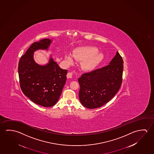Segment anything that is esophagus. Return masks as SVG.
Masks as SVG:
<instances>
[{"instance_id": "1", "label": "esophagus", "mask_w": 154, "mask_h": 154, "mask_svg": "<svg viewBox=\"0 0 154 154\" xmlns=\"http://www.w3.org/2000/svg\"><path fill=\"white\" fill-rule=\"evenodd\" d=\"M72 73H71V72H68V73H67V75H66L67 78H72Z\"/></svg>"}]
</instances>
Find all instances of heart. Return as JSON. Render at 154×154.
<instances>
[{
  "mask_svg": "<svg viewBox=\"0 0 154 154\" xmlns=\"http://www.w3.org/2000/svg\"><path fill=\"white\" fill-rule=\"evenodd\" d=\"M74 58L82 61V68L87 71L92 70L96 68L103 58V54L99 53L98 48L91 46L81 47L76 48L73 54L66 53V60L69 64L73 63Z\"/></svg>",
  "mask_w": 154,
  "mask_h": 154,
  "instance_id": "b5f03b06",
  "label": "heart"
}]
</instances>
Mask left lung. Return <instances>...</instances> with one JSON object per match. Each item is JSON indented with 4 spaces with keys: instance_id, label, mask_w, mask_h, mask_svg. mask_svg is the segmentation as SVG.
Masks as SVG:
<instances>
[{
    "instance_id": "obj_1",
    "label": "left lung",
    "mask_w": 154,
    "mask_h": 154,
    "mask_svg": "<svg viewBox=\"0 0 154 154\" xmlns=\"http://www.w3.org/2000/svg\"><path fill=\"white\" fill-rule=\"evenodd\" d=\"M123 63L117 51L108 66L83 73L78 78L79 98L84 107L98 108L113 98L121 87Z\"/></svg>"
}]
</instances>
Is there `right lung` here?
Instances as JSON below:
<instances>
[{"mask_svg":"<svg viewBox=\"0 0 154 154\" xmlns=\"http://www.w3.org/2000/svg\"><path fill=\"white\" fill-rule=\"evenodd\" d=\"M52 41L45 38L30 45L21 56L18 65L20 85L23 93L33 103L43 107L55 104L66 80L67 70L61 69L51 57L45 66L36 63L34 53L48 50Z\"/></svg>","mask_w":154,"mask_h":154,"instance_id":"obj_1","label":"right lung"}]
</instances>
